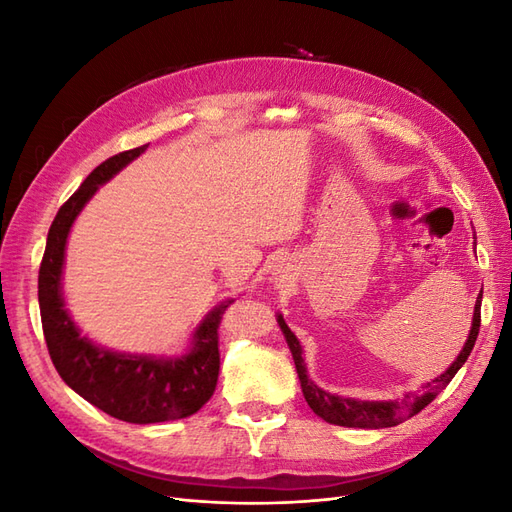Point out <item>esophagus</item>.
<instances>
[{
  "mask_svg": "<svg viewBox=\"0 0 512 512\" xmlns=\"http://www.w3.org/2000/svg\"><path fill=\"white\" fill-rule=\"evenodd\" d=\"M280 273H282V271H280Z\"/></svg>",
  "mask_w": 512,
  "mask_h": 512,
  "instance_id": "esophagus-1",
  "label": "esophagus"
}]
</instances>
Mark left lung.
<instances>
[{
  "mask_svg": "<svg viewBox=\"0 0 512 512\" xmlns=\"http://www.w3.org/2000/svg\"><path fill=\"white\" fill-rule=\"evenodd\" d=\"M480 301H483V290H480L476 297L470 335L466 339V344H463L457 359L451 363V367H448L438 378L427 382L423 386V393H414V395H406L404 399H391V401H359L352 397H339V395H333V393H327L324 389H320L318 384H314L307 378L303 348L299 344L297 335L288 329V324L282 314H277V324H280V329L286 337V344L292 352L294 367H297L307 406L312 408L322 418V421H327L331 425L359 427V429H382V427H395L399 423L408 421V418H412L414 414L421 412L425 406L431 404L433 399H436L438 393H442L446 389L448 382L455 378V374L463 367V363L468 361V356L476 344L478 327H480Z\"/></svg>",
  "mask_w": 512,
  "mask_h": 512,
  "instance_id": "obj_1",
  "label": "left lung"
}]
</instances>
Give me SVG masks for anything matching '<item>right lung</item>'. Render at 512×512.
Wrapping results in <instances>:
<instances>
[{
    "mask_svg": "<svg viewBox=\"0 0 512 512\" xmlns=\"http://www.w3.org/2000/svg\"><path fill=\"white\" fill-rule=\"evenodd\" d=\"M145 149L147 145L121 151L91 170L81 188L57 211L38 273L42 331L57 374L89 404L136 425L177 421L198 412L211 399L220 374L218 329L226 307L232 303L224 301L211 309L196 327L190 350L181 356L106 350L81 335L70 318L61 292L70 228L100 185L113 179Z\"/></svg>",
    "mask_w": 512,
    "mask_h": 512,
    "instance_id": "1",
    "label": "right lung"
}]
</instances>
